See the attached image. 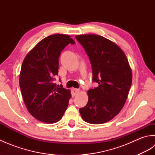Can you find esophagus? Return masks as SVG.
<instances>
[{
    "instance_id": "34e87169",
    "label": "esophagus",
    "mask_w": 155,
    "mask_h": 155,
    "mask_svg": "<svg viewBox=\"0 0 155 155\" xmlns=\"http://www.w3.org/2000/svg\"><path fill=\"white\" fill-rule=\"evenodd\" d=\"M79 92H80V90L78 89V88H72V90H71L72 96V97H74L75 95H77L78 93H79Z\"/></svg>"
}]
</instances>
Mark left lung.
<instances>
[{
  "label": "left lung",
  "mask_w": 155,
  "mask_h": 155,
  "mask_svg": "<svg viewBox=\"0 0 155 155\" xmlns=\"http://www.w3.org/2000/svg\"><path fill=\"white\" fill-rule=\"evenodd\" d=\"M91 61L93 81L98 86L88 90L86 106L79 109L87 123H105L120 113L132 84V70L123 51L98 35L76 36Z\"/></svg>",
  "instance_id": "1"
}]
</instances>
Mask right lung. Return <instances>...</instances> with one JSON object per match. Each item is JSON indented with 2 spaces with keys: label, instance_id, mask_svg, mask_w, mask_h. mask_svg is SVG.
Wrapping results in <instances>:
<instances>
[{
  "label": "right lung",
  "instance_id": "add662e5",
  "mask_svg": "<svg viewBox=\"0 0 155 155\" xmlns=\"http://www.w3.org/2000/svg\"><path fill=\"white\" fill-rule=\"evenodd\" d=\"M70 43L75 44L70 35H50L29 51L22 62L19 84L23 100L32 116L43 123L60 120L71 98L70 90L54 83L61 52Z\"/></svg>",
  "mask_w": 155,
  "mask_h": 155
}]
</instances>
